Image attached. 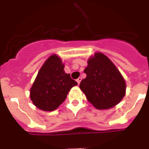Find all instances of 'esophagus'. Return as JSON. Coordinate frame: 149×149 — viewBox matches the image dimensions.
Instances as JSON below:
<instances>
[{"label": "esophagus", "instance_id": "1", "mask_svg": "<svg viewBox=\"0 0 149 149\" xmlns=\"http://www.w3.org/2000/svg\"><path fill=\"white\" fill-rule=\"evenodd\" d=\"M81 77H79V78H77V80H76V81L77 82V84H80V83H81Z\"/></svg>", "mask_w": 149, "mask_h": 149}]
</instances>
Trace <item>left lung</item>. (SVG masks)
Masks as SVG:
<instances>
[{
    "mask_svg": "<svg viewBox=\"0 0 149 149\" xmlns=\"http://www.w3.org/2000/svg\"><path fill=\"white\" fill-rule=\"evenodd\" d=\"M84 73L86 77L81 81L80 88L95 108H111L124 98L125 81L116 65L104 54L98 52L91 56Z\"/></svg>",
    "mask_w": 149,
    "mask_h": 149,
    "instance_id": "8db88e82",
    "label": "left lung"
}]
</instances>
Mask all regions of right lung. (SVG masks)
<instances>
[{"label": "right lung", "mask_w": 149, "mask_h": 149, "mask_svg": "<svg viewBox=\"0 0 149 149\" xmlns=\"http://www.w3.org/2000/svg\"><path fill=\"white\" fill-rule=\"evenodd\" d=\"M63 69L64 64L56 55H51L45 62L30 89V99L36 107L44 111L56 110L70 89L77 85Z\"/></svg>", "instance_id": "add662e5"}]
</instances>
